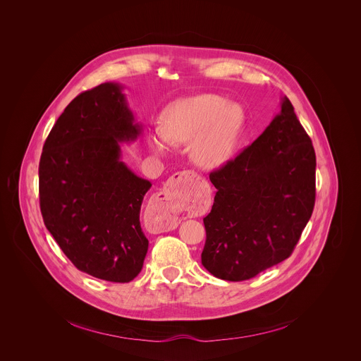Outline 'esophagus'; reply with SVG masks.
Here are the masks:
<instances>
[{
	"label": "esophagus",
	"mask_w": 361,
	"mask_h": 361,
	"mask_svg": "<svg viewBox=\"0 0 361 361\" xmlns=\"http://www.w3.org/2000/svg\"><path fill=\"white\" fill-rule=\"evenodd\" d=\"M202 186L203 179L192 171H183L172 175L155 196L152 204L155 216L162 219L165 225L172 224L176 214L195 200Z\"/></svg>",
	"instance_id": "obj_1"
}]
</instances>
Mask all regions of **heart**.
Instances as JSON below:
<instances>
[{
	"label": "heart",
	"mask_w": 361,
	"mask_h": 361,
	"mask_svg": "<svg viewBox=\"0 0 361 361\" xmlns=\"http://www.w3.org/2000/svg\"><path fill=\"white\" fill-rule=\"evenodd\" d=\"M245 126V111L216 94H200L179 100L165 114L159 132L152 137L155 153L172 145L189 143L192 158L203 168L225 164L238 147Z\"/></svg>",
	"instance_id": "heart-1"
}]
</instances>
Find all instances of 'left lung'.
I'll return each mask as SVG.
<instances>
[{
  "label": "left lung",
  "mask_w": 361,
  "mask_h": 361,
  "mask_svg": "<svg viewBox=\"0 0 361 361\" xmlns=\"http://www.w3.org/2000/svg\"><path fill=\"white\" fill-rule=\"evenodd\" d=\"M209 180L216 193L203 219L208 272L246 281L292 255L315 203V153L288 97L252 146Z\"/></svg>",
  "instance_id": "left-lung-1"
}]
</instances>
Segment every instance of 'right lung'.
I'll return each instance as SVG.
<instances>
[{
  "mask_svg": "<svg viewBox=\"0 0 361 361\" xmlns=\"http://www.w3.org/2000/svg\"><path fill=\"white\" fill-rule=\"evenodd\" d=\"M140 133L122 86L103 83L68 104L39 164L46 228L78 269L109 282L136 278L149 249L140 207L152 183L121 161V143Z\"/></svg>",
  "mask_w": 361,
  "mask_h": 361,
  "instance_id": "right-lung-1",
  "label": "right lung"
}]
</instances>
